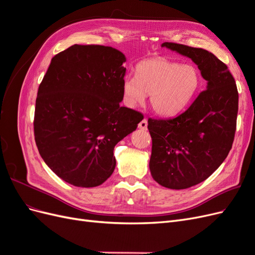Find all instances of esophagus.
<instances>
[{
  "label": "esophagus",
  "mask_w": 255,
  "mask_h": 255,
  "mask_svg": "<svg viewBox=\"0 0 255 255\" xmlns=\"http://www.w3.org/2000/svg\"><path fill=\"white\" fill-rule=\"evenodd\" d=\"M138 128L142 130H146V128H148V121H146V119H142L139 122V125H138Z\"/></svg>",
  "instance_id": "34e87169"
}]
</instances>
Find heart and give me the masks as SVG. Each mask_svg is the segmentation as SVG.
<instances>
[{"instance_id":"b5f03b06","label":"heart","mask_w":255,"mask_h":255,"mask_svg":"<svg viewBox=\"0 0 255 255\" xmlns=\"http://www.w3.org/2000/svg\"><path fill=\"white\" fill-rule=\"evenodd\" d=\"M136 76L126 75L121 91L128 106L144 101L149 94L152 110L160 116H171L185 109L201 86V74L191 64H179L165 57L142 59L135 67Z\"/></svg>"}]
</instances>
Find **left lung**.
Wrapping results in <instances>:
<instances>
[{
    "label": "left lung",
    "mask_w": 255,
    "mask_h": 255,
    "mask_svg": "<svg viewBox=\"0 0 255 255\" xmlns=\"http://www.w3.org/2000/svg\"><path fill=\"white\" fill-rule=\"evenodd\" d=\"M161 47L190 58L207 82L206 90L177 117L148 120L152 177L166 188L185 189L206 180L227 158L236 130L238 91L227 65L213 53L173 42Z\"/></svg>",
    "instance_id": "left-lung-1"
}]
</instances>
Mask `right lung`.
Masks as SVG:
<instances>
[{
	"instance_id": "right-lung-1",
	"label": "right lung",
	"mask_w": 255,
	"mask_h": 255,
	"mask_svg": "<svg viewBox=\"0 0 255 255\" xmlns=\"http://www.w3.org/2000/svg\"><path fill=\"white\" fill-rule=\"evenodd\" d=\"M125 54L74 44L56 54L38 88L34 134L44 163L61 180L96 187L115 170L114 148L143 116L120 106Z\"/></svg>"
}]
</instances>
